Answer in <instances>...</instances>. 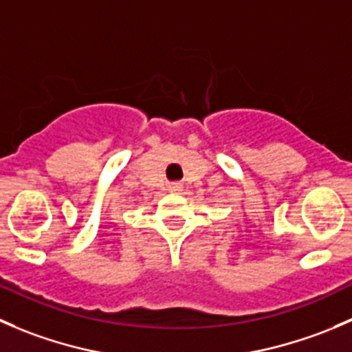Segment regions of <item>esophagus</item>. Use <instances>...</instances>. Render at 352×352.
I'll use <instances>...</instances> for the list:
<instances>
[{
  "mask_svg": "<svg viewBox=\"0 0 352 352\" xmlns=\"http://www.w3.org/2000/svg\"><path fill=\"white\" fill-rule=\"evenodd\" d=\"M168 190L170 192H180V190H182V184H170Z\"/></svg>",
  "mask_w": 352,
  "mask_h": 352,
  "instance_id": "1",
  "label": "esophagus"
}]
</instances>
